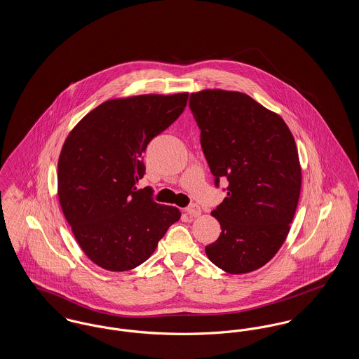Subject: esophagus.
<instances>
[{
    "mask_svg": "<svg viewBox=\"0 0 359 359\" xmlns=\"http://www.w3.org/2000/svg\"><path fill=\"white\" fill-rule=\"evenodd\" d=\"M186 212H187L189 217H194V218H196V217H199V215L202 214V210H201V207H199V205H192L186 208Z\"/></svg>",
    "mask_w": 359,
    "mask_h": 359,
    "instance_id": "1",
    "label": "esophagus"
}]
</instances>
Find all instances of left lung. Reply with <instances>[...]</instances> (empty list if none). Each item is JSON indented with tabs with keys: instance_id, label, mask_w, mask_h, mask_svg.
<instances>
[{
	"instance_id": "left-lung-1",
	"label": "left lung",
	"mask_w": 359,
	"mask_h": 359,
	"mask_svg": "<svg viewBox=\"0 0 359 359\" xmlns=\"http://www.w3.org/2000/svg\"><path fill=\"white\" fill-rule=\"evenodd\" d=\"M189 107L215 184L229 180L227 196L211 212L222 231L205 255L227 273L253 272L283 246L297 208L302 167L294 138L277 113L239 91L192 93Z\"/></svg>"
}]
</instances>
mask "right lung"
<instances>
[{
    "label": "right lung",
    "mask_w": 359,
    "mask_h": 359,
    "mask_svg": "<svg viewBox=\"0 0 359 359\" xmlns=\"http://www.w3.org/2000/svg\"><path fill=\"white\" fill-rule=\"evenodd\" d=\"M188 93L142 94L101 103L66 138L57 163V196L81 249L106 271L125 272L154 255L180 219L137 189L142 154L183 113Z\"/></svg>",
    "instance_id": "obj_1"
}]
</instances>
